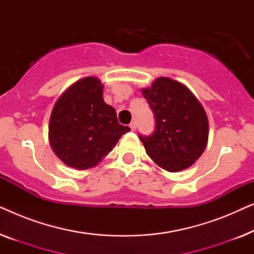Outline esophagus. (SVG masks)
Listing matches in <instances>:
<instances>
[{
    "label": "esophagus",
    "instance_id": "34e87169",
    "mask_svg": "<svg viewBox=\"0 0 254 254\" xmlns=\"http://www.w3.org/2000/svg\"><path fill=\"white\" fill-rule=\"evenodd\" d=\"M129 127H130V129L131 130H136V123H135V121H133V123H130L129 124Z\"/></svg>",
    "mask_w": 254,
    "mask_h": 254
}]
</instances>
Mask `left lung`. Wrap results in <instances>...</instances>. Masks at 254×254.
<instances>
[{
  "mask_svg": "<svg viewBox=\"0 0 254 254\" xmlns=\"http://www.w3.org/2000/svg\"><path fill=\"white\" fill-rule=\"evenodd\" d=\"M155 118L150 135H138L145 151L170 172L189 168L202 155L208 140L203 107L182 83L159 77L142 90Z\"/></svg>",
  "mask_w": 254,
  "mask_h": 254,
  "instance_id": "left-lung-1",
  "label": "left lung"
}]
</instances>
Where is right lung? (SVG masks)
I'll use <instances>...</instances> for the list:
<instances>
[{
	"mask_svg": "<svg viewBox=\"0 0 254 254\" xmlns=\"http://www.w3.org/2000/svg\"><path fill=\"white\" fill-rule=\"evenodd\" d=\"M129 130L119 124L116 110L104 102L99 79L85 77L55 103L50 120V143L65 165L85 170L98 164Z\"/></svg>",
	"mask_w": 254,
	"mask_h": 254,
	"instance_id": "right-lung-1",
	"label": "right lung"
}]
</instances>
